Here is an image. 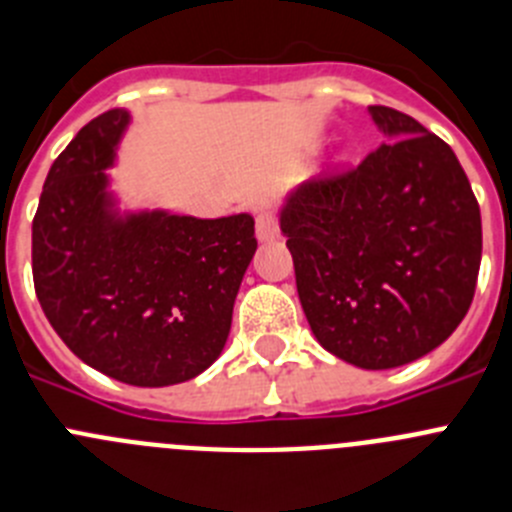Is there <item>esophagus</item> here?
I'll return each mask as SVG.
<instances>
[{
	"instance_id": "1",
	"label": "esophagus",
	"mask_w": 512,
	"mask_h": 512,
	"mask_svg": "<svg viewBox=\"0 0 512 512\" xmlns=\"http://www.w3.org/2000/svg\"><path fill=\"white\" fill-rule=\"evenodd\" d=\"M255 229H257V240L260 242H272L275 237L280 234V227H278V217L272 212H260L255 219Z\"/></svg>"
}]
</instances>
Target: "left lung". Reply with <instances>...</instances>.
<instances>
[{
	"label": "left lung",
	"instance_id": "left-lung-1",
	"mask_svg": "<svg viewBox=\"0 0 512 512\" xmlns=\"http://www.w3.org/2000/svg\"><path fill=\"white\" fill-rule=\"evenodd\" d=\"M386 141L280 207L310 331L358 369L412 364L452 336L475 295L480 207L455 151L407 113L371 105Z\"/></svg>",
	"mask_w": 512,
	"mask_h": 512
}]
</instances>
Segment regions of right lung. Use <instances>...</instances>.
Segmentation results:
<instances>
[{
  "label": "right lung",
  "mask_w": 512,
  "mask_h": 512,
  "mask_svg": "<svg viewBox=\"0 0 512 512\" xmlns=\"http://www.w3.org/2000/svg\"><path fill=\"white\" fill-rule=\"evenodd\" d=\"M131 123L113 108L50 166L32 222V278L62 343L100 374L171 386L214 364L257 250L255 219L121 212L108 171Z\"/></svg>",
  "instance_id": "1"
}]
</instances>
